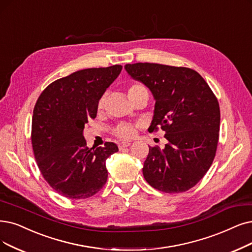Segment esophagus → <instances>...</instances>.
Returning <instances> with one entry per match:
<instances>
[{
	"label": "esophagus",
	"mask_w": 252,
	"mask_h": 252,
	"mask_svg": "<svg viewBox=\"0 0 252 252\" xmlns=\"http://www.w3.org/2000/svg\"><path fill=\"white\" fill-rule=\"evenodd\" d=\"M130 145H131V142H123V143L119 144V149H120V150H122V149H124V148L129 147Z\"/></svg>",
	"instance_id": "34e87169"
}]
</instances>
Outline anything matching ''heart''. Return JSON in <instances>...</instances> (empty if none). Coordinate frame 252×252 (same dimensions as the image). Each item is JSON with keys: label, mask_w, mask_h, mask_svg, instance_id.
<instances>
[{"label": "heart", "mask_w": 252, "mask_h": 252, "mask_svg": "<svg viewBox=\"0 0 252 252\" xmlns=\"http://www.w3.org/2000/svg\"><path fill=\"white\" fill-rule=\"evenodd\" d=\"M144 88L143 85L140 84H133L131 87H130L128 89V94L132 93L134 91H136V90L138 89H142ZM104 103H105V97H102L101 99L99 100V103H98V108L101 109L103 108L104 106ZM136 131H137V126L136 125H133V124H121L119 125L116 129L114 133L119 137V138H122V139H129V138H132L135 134H136Z\"/></svg>", "instance_id": "1"}]
</instances>
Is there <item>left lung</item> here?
<instances>
[{
    "instance_id": "8db88e82",
    "label": "left lung",
    "mask_w": 252,
    "mask_h": 252,
    "mask_svg": "<svg viewBox=\"0 0 252 252\" xmlns=\"http://www.w3.org/2000/svg\"><path fill=\"white\" fill-rule=\"evenodd\" d=\"M155 99L149 127L165 131L163 149L149 148L143 174L147 182L166 193L187 191L212 164L219 137L220 109L212 90L194 70L155 63L124 66Z\"/></svg>"
}]
</instances>
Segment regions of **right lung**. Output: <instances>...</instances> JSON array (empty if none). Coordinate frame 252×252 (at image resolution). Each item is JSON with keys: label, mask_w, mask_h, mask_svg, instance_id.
<instances>
[{"label": "right lung", "mask_w": 252, "mask_h": 252, "mask_svg": "<svg viewBox=\"0 0 252 252\" xmlns=\"http://www.w3.org/2000/svg\"><path fill=\"white\" fill-rule=\"evenodd\" d=\"M121 70V65L78 70L50 84L35 104L31 138L37 165L50 187L65 197H90L106 183L105 161L118 146L89 149L84 128L89 118L96 117L99 100Z\"/></svg>", "instance_id": "right-lung-1"}]
</instances>
